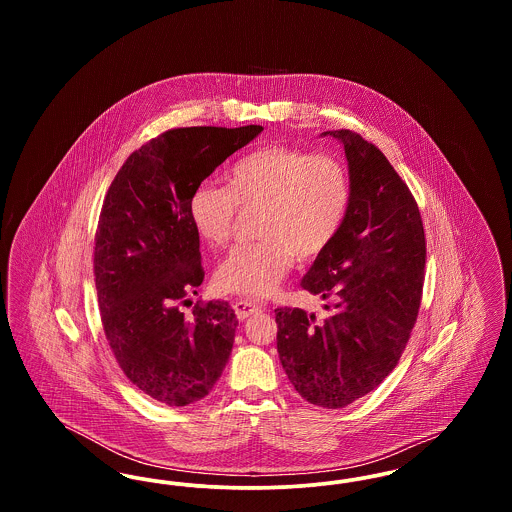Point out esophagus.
I'll return each mask as SVG.
<instances>
[{
    "label": "esophagus",
    "instance_id": "esophagus-1",
    "mask_svg": "<svg viewBox=\"0 0 512 512\" xmlns=\"http://www.w3.org/2000/svg\"><path fill=\"white\" fill-rule=\"evenodd\" d=\"M234 311H236V317L238 320H245V318L251 317V315H257L261 313V307L255 305V303H249V301H234Z\"/></svg>",
    "mask_w": 512,
    "mask_h": 512
}]
</instances>
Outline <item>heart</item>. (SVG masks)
Listing matches in <instances>:
<instances>
[{
    "label": "heart",
    "instance_id": "obj_1",
    "mask_svg": "<svg viewBox=\"0 0 512 512\" xmlns=\"http://www.w3.org/2000/svg\"><path fill=\"white\" fill-rule=\"evenodd\" d=\"M224 186L197 184L188 217L207 245H224L240 207H257L259 240L236 245L217 268L222 292L261 299L290 272L295 253L313 259L336 240L351 203V176L340 157L297 147H257L224 172Z\"/></svg>",
    "mask_w": 512,
    "mask_h": 512
}]
</instances>
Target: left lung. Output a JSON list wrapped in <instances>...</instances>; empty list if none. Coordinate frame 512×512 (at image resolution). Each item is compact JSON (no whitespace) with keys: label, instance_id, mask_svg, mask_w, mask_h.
<instances>
[{"label":"left lung","instance_id":"1","mask_svg":"<svg viewBox=\"0 0 512 512\" xmlns=\"http://www.w3.org/2000/svg\"><path fill=\"white\" fill-rule=\"evenodd\" d=\"M349 163L351 203L336 240L301 288L328 317L276 309L278 355L309 403L341 409L376 390L401 359L418 317L426 238L411 190L386 155L353 130H330Z\"/></svg>","mask_w":512,"mask_h":512}]
</instances>
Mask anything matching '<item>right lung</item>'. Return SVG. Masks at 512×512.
I'll use <instances>...</instances> for the list:
<instances>
[{
	"instance_id": "1",
	"label": "right lung",
	"mask_w": 512,
	"mask_h": 512,
	"mask_svg": "<svg viewBox=\"0 0 512 512\" xmlns=\"http://www.w3.org/2000/svg\"><path fill=\"white\" fill-rule=\"evenodd\" d=\"M263 126L172 128L136 149L99 215L94 276L105 338L124 376L151 399L186 407L213 390L238 318L226 301H197L199 236L188 217L197 184Z\"/></svg>"
}]
</instances>
